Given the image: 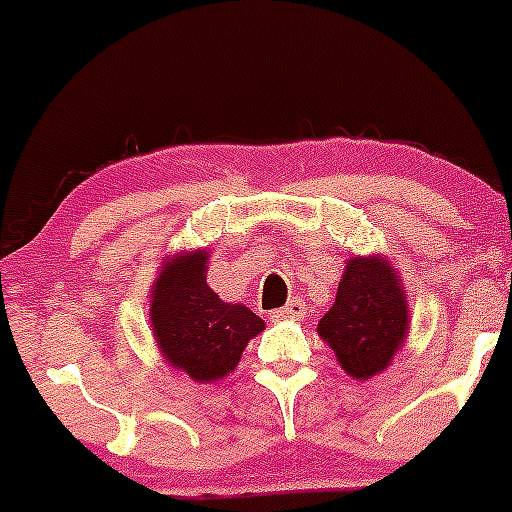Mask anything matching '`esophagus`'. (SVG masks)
Instances as JSON below:
<instances>
[{
  "mask_svg": "<svg viewBox=\"0 0 512 512\" xmlns=\"http://www.w3.org/2000/svg\"><path fill=\"white\" fill-rule=\"evenodd\" d=\"M304 309H307V304L302 302V299H289L282 309H277V312H272V322H285V319H299L304 314Z\"/></svg>",
  "mask_w": 512,
  "mask_h": 512,
  "instance_id": "34e87169",
  "label": "esophagus"
}]
</instances>
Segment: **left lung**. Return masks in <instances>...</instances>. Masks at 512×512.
<instances>
[{
	"instance_id": "obj_1",
	"label": "left lung",
	"mask_w": 512,
	"mask_h": 512,
	"mask_svg": "<svg viewBox=\"0 0 512 512\" xmlns=\"http://www.w3.org/2000/svg\"><path fill=\"white\" fill-rule=\"evenodd\" d=\"M411 329L406 287L386 255H352L317 334L352 379L389 369Z\"/></svg>"
}]
</instances>
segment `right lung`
<instances>
[{
    "label": "right lung",
    "mask_w": 512,
    "mask_h": 512,
    "mask_svg": "<svg viewBox=\"0 0 512 512\" xmlns=\"http://www.w3.org/2000/svg\"><path fill=\"white\" fill-rule=\"evenodd\" d=\"M208 247L180 250L158 267L151 287V332L165 364L198 384L225 379L265 322L240 302H225L208 285Z\"/></svg>",
    "instance_id": "right-lung-1"
}]
</instances>
